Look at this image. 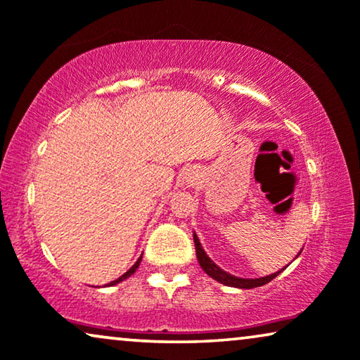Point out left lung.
<instances>
[{
  "label": "left lung",
  "mask_w": 360,
  "mask_h": 360,
  "mask_svg": "<svg viewBox=\"0 0 360 360\" xmlns=\"http://www.w3.org/2000/svg\"><path fill=\"white\" fill-rule=\"evenodd\" d=\"M193 240H195L196 257H198V262L201 265V269H203L205 272L208 274L211 278H214L216 282H219V283H223V285H228V287H238V288L262 287V285L269 283L270 280H274L283 270L282 269V270H278V272H275L272 275H267V277H262V278H239V277H234V275H231L228 272H224V270H221L218 265H216L213 260H211L208 255H206L203 248H201L198 238H196V234H193Z\"/></svg>",
  "instance_id": "obj_1"
}]
</instances>
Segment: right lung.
I'll return each instance as SVG.
<instances>
[{"instance_id":"right-lung-1","label":"right lung","mask_w":360,"mask_h":360,"mask_svg":"<svg viewBox=\"0 0 360 360\" xmlns=\"http://www.w3.org/2000/svg\"><path fill=\"white\" fill-rule=\"evenodd\" d=\"M141 259H142V255H141V257H139V259H137V262H136L134 265H132V267H131L129 270H127V272H126L124 275H121V277H120V278H117V280H115V282L108 283V285H116V283H120V282H122V280H124V278H127V277H131V275L136 272V269H137V267H139V264H141Z\"/></svg>"}]
</instances>
